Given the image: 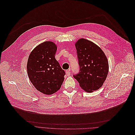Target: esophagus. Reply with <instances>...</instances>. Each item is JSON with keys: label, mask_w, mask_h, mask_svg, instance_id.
I'll return each instance as SVG.
<instances>
[{"label": "esophagus", "mask_w": 135, "mask_h": 135, "mask_svg": "<svg viewBox=\"0 0 135 135\" xmlns=\"http://www.w3.org/2000/svg\"><path fill=\"white\" fill-rule=\"evenodd\" d=\"M66 74L68 76H70V70H68L66 71Z\"/></svg>", "instance_id": "34e87169"}]
</instances>
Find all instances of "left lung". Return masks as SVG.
Masks as SVG:
<instances>
[{
  "instance_id": "left-lung-1",
  "label": "left lung",
  "mask_w": 135,
  "mask_h": 135,
  "mask_svg": "<svg viewBox=\"0 0 135 135\" xmlns=\"http://www.w3.org/2000/svg\"><path fill=\"white\" fill-rule=\"evenodd\" d=\"M79 72L73 77L88 93L99 89L109 72V63L104 52L94 42L81 38L75 44Z\"/></svg>"
}]
</instances>
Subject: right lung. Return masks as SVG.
I'll return each instance as SVG.
<instances>
[{
	"label": "right lung",
	"mask_w": 135,
	"mask_h": 135,
	"mask_svg": "<svg viewBox=\"0 0 135 135\" xmlns=\"http://www.w3.org/2000/svg\"><path fill=\"white\" fill-rule=\"evenodd\" d=\"M56 50L57 46L53 42H42L31 51L27 63L31 83L46 95L58 91L64 80L65 72L55 58Z\"/></svg>",
	"instance_id": "right-lung-1"
}]
</instances>
